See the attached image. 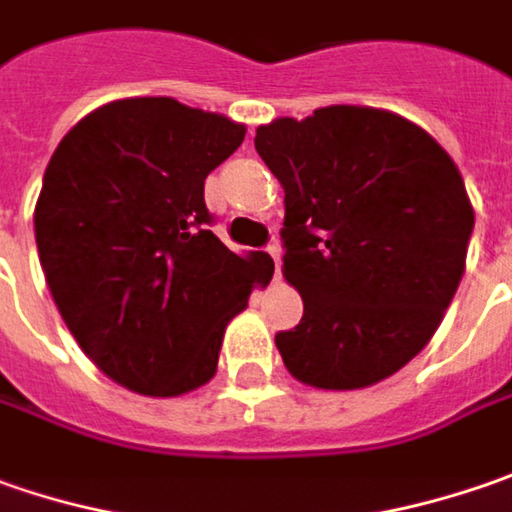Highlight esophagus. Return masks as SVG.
<instances>
[{
  "label": "esophagus",
  "mask_w": 512,
  "mask_h": 512,
  "mask_svg": "<svg viewBox=\"0 0 512 512\" xmlns=\"http://www.w3.org/2000/svg\"><path fill=\"white\" fill-rule=\"evenodd\" d=\"M269 255L275 260V280L280 278V246H269Z\"/></svg>",
  "instance_id": "1"
}]
</instances>
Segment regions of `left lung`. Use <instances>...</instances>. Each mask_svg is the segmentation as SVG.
Returning a JSON list of instances; mask_svg holds the SVG:
<instances>
[{"label": "left lung", "instance_id": "obj_1", "mask_svg": "<svg viewBox=\"0 0 512 512\" xmlns=\"http://www.w3.org/2000/svg\"><path fill=\"white\" fill-rule=\"evenodd\" d=\"M283 186V278L303 298L280 358L300 384L364 389L430 344L456 295L476 223L461 171L401 114L326 105L260 125Z\"/></svg>", "mask_w": 512, "mask_h": 512}]
</instances>
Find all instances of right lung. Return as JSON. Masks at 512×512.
Wrapping results in <instances>:
<instances>
[{"label":"right lung","instance_id":"1","mask_svg":"<svg viewBox=\"0 0 512 512\" xmlns=\"http://www.w3.org/2000/svg\"><path fill=\"white\" fill-rule=\"evenodd\" d=\"M246 125L171 97H125L56 145L36 197L39 263L79 349L120 387L177 398L209 384L226 326L275 263L234 255L203 183Z\"/></svg>","mask_w":512,"mask_h":512}]
</instances>
